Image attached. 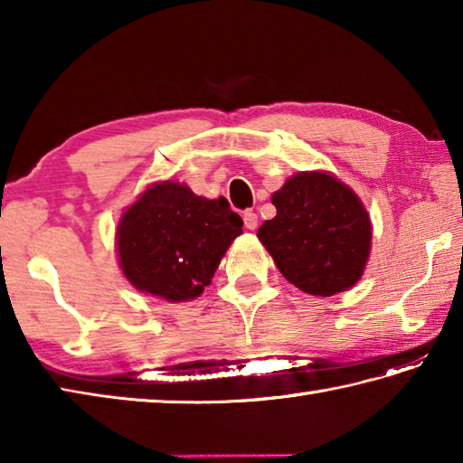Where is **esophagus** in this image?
<instances>
[{
  "label": "esophagus",
  "mask_w": 463,
  "mask_h": 463,
  "mask_svg": "<svg viewBox=\"0 0 463 463\" xmlns=\"http://www.w3.org/2000/svg\"><path fill=\"white\" fill-rule=\"evenodd\" d=\"M242 221H244V226H247L249 231H254V229H257V224H259V216L254 211H244Z\"/></svg>",
  "instance_id": "1"
}]
</instances>
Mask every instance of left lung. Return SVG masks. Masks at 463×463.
Listing matches in <instances>:
<instances>
[{
    "label": "left lung",
    "instance_id": "1",
    "mask_svg": "<svg viewBox=\"0 0 463 463\" xmlns=\"http://www.w3.org/2000/svg\"><path fill=\"white\" fill-rule=\"evenodd\" d=\"M277 216L259 239L282 277L314 297L348 290L362 277L370 216L352 189L326 173H298L272 194Z\"/></svg>",
    "mask_w": 463,
    "mask_h": 463
}]
</instances>
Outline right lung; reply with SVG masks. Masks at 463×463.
<instances>
[{"instance_id":"add662e5","label":"right lung","mask_w":463,"mask_h":463,"mask_svg":"<svg viewBox=\"0 0 463 463\" xmlns=\"http://www.w3.org/2000/svg\"><path fill=\"white\" fill-rule=\"evenodd\" d=\"M241 232L242 219L224 196L209 201L189 186L165 181L125 211L117 247L135 288L183 302L204 290Z\"/></svg>"}]
</instances>
